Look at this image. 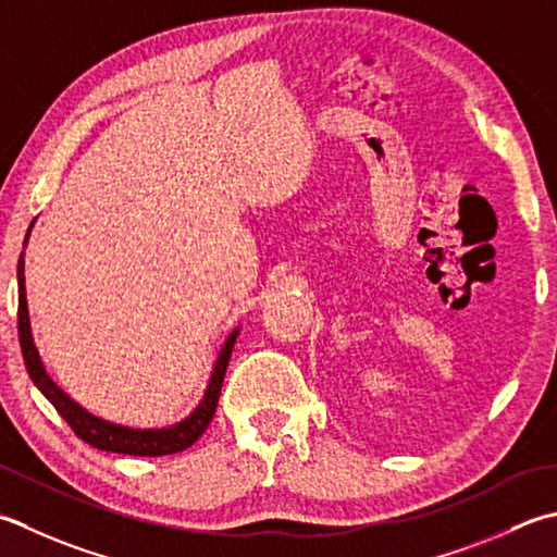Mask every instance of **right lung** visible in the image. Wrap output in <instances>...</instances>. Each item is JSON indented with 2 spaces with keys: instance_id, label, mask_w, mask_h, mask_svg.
I'll list each match as a JSON object with an SVG mask.
<instances>
[{
  "instance_id": "add662e5",
  "label": "right lung",
  "mask_w": 557,
  "mask_h": 557,
  "mask_svg": "<svg viewBox=\"0 0 557 557\" xmlns=\"http://www.w3.org/2000/svg\"><path fill=\"white\" fill-rule=\"evenodd\" d=\"M30 226H28V232H30ZM26 242H28V234H26ZM26 242H24V246H26ZM16 277H18V343H21V352H24L26 369L33 379V384L42 391V396L52 403L54 410H58L60 416L67 420V424L74 430L76 437L84 440L86 444H91L94 449L129 454V456L178 454L183 449H188L190 444H195L202 437L207 424H210L214 418L216 403H220L222 381L226 374L228 357H232L238 331H234L226 337L222 352H220V357H216V364L212 369L210 384H207L200 406L195 408L188 418H185L183 422H176L173 428H163V430L123 428V424L106 422L101 418L91 416V412H86L82 406H76V403L48 376L46 367H42V362H40L36 345H33V335H30L28 304H26V277H24V253L18 256Z\"/></svg>"
}]
</instances>
